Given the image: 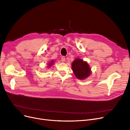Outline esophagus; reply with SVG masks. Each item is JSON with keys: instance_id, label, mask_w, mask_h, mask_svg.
<instances>
[{"instance_id": "34e87169", "label": "esophagus", "mask_w": 130, "mask_h": 130, "mask_svg": "<svg viewBox=\"0 0 130 130\" xmlns=\"http://www.w3.org/2000/svg\"><path fill=\"white\" fill-rule=\"evenodd\" d=\"M61 60L62 61H63V62L65 61L66 59H65V57H64V56H62V57H61Z\"/></svg>"}]
</instances>
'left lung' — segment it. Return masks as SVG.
Here are the masks:
<instances>
[{
    "label": "left lung",
    "instance_id": "8db88e82",
    "mask_svg": "<svg viewBox=\"0 0 130 130\" xmlns=\"http://www.w3.org/2000/svg\"><path fill=\"white\" fill-rule=\"evenodd\" d=\"M72 70L76 77L83 80L88 77L91 73V69L88 64L81 59H76L72 62Z\"/></svg>",
    "mask_w": 130,
    "mask_h": 130
}]
</instances>
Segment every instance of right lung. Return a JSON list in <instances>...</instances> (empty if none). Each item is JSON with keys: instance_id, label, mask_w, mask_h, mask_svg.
<instances>
[{"instance_id": "1", "label": "right lung", "mask_w": 130, "mask_h": 130, "mask_svg": "<svg viewBox=\"0 0 130 130\" xmlns=\"http://www.w3.org/2000/svg\"><path fill=\"white\" fill-rule=\"evenodd\" d=\"M53 64V61H52L51 63H50H50H49V64H48V66H49V67H50V66H51V65H52Z\"/></svg>"}]
</instances>
